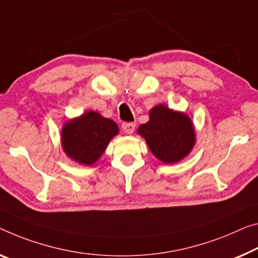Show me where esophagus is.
<instances>
[{
    "instance_id": "34e87169",
    "label": "esophagus",
    "mask_w": 258,
    "mask_h": 258,
    "mask_svg": "<svg viewBox=\"0 0 258 258\" xmlns=\"http://www.w3.org/2000/svg\"><path fill=\"white\" fill-rule=\"evenodd\" d=\"M135 126H136L135 125V123H123L122 124V129H123V132L125 134L132 135L135 130Z\"/></svg>"
}]
</instances>
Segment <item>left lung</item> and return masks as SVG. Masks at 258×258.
Segmentation results:
<instances>
[{"label":"left lung","mask_w":258,"mask_h":258,"mask_svg":"<svg viewBox=\"0 0 258 258\" xmlns=\"http://www.w3.org/2000/svg\"><path fill=\"white\" fill-rule=\"evenodd\" d=\"M138 134L145 138L154 156L166 164L183 159L195 143V132L190 118L164 105L153 107L150 121L140 125Z\"/></svg>","instance_id":"1"}]
</instances>
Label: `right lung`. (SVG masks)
Returning <instances> with one entry per match:
<instances>
[{
  "label": "right lung",
  "mask_w": 258,
  "mask_h": 258,
  "mask_svg": "<svg viewBox=\"0 0 258 258\" xmlns=\"http://www.w3.org/2000/svg\"><path fill=\"white\" fill-rule=\"evenodd\" d=\"M117 133L115 122L90 110L63 126L62 146L71 159L83 165H92Z\"/></svg>",
  "instance_id": "right-lung-1"
}]
</instances>
